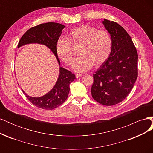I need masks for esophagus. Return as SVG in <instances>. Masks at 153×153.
Wrapping results in <instances>:
<instances>
[{
  "mask_svg": "<svg viewBox=\"0 0 153 153\" xmlns=\"http://www.w3.org/2000/svg\"><path fill=\"white\" fill-rule=\"evenodd\" d=\"M82 76V74H76V78H79V77H81Z\"/></svg>",
  "mask_w": 153,
  "mask_h": 153,
  "instance_id": "34e87169",
  "label": "esophagus"
}]
</instances>
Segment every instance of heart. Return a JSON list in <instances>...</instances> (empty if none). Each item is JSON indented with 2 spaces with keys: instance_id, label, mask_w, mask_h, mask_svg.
<instances>
[{
  "instance_id": "obj_1",
  "label": "heart",
  "mask_w": 153,
  "mask_h": 153,
  "mask_svg": "<svg viewBox=\"0 0 153 153\" xmlns=\"http://www.w3.org/2000/svg\"><path fill=\"white\" fill-rule=\"evenodd\" d=\"M71 45L81 47V56L73 68L76 71L82 73L89 70L94 64L98 67L107 61L112 52V41L106 30L88 25L76 27L69 32L67 39H59L56 43L57 56L69 66L73 65L75 59Z\"/></svg>"
}]
</instances>
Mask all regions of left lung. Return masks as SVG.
I'll return each mask as SVG.
<instances>
[{
    "instance_id": "obj_1",
    "label": "left lung",
    "mask_w": 153,
    "mask_h": 153,
    "mask_svg": "<svg viewBox=\"0 0 153 153\" xmlns=\"http://www.w3.org/2000/svg\"><path fill=\"white\" fill-rule=\"evenodd\" d=\"M103 24L112 38V52L93 75L91 94L99 103L112 106L126 98L135 84L138 53L130 36L122 26L106 19Z\"/></svg>"
}]
</instances>
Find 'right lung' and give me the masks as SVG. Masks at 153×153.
I'll return each mask as SVG.
<instances>
[{"label":"right lung","mask_w":153,"mask_h":153,"mask_svg":"<svg viewBox=\"0 0 153 153\" xmlns=\"http://www.w3.org/2000/svg\"><path fill=\"white\" fill-rule=\"evenodd\" d=\"M64 27H66L64 25L55 22L45 23L32 27L22 36L18 44V48L32 43L45 45L52 51L60 64L56 53V43ZM75 79L74 74L60 67L57 82L48 93L39 98H33L27 95L24 91L23 92L30 102L37 107L44 110H53L61 106L66 100L69 92V84Z\"/></svg>","instance_id":"right-lung-1"}]
</instances>
